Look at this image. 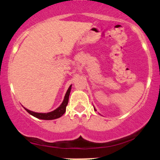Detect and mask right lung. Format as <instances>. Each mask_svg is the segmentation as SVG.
<instances>
[{"instance_id": "add662e5", "label": "right lung", "mask_w": 160, "mask_h": 160, "mask_svg": "<svg viewBox=\"0 0 160 160\" xmlns=\"http://www.w3.org/2000/svg\"><path fill=\"white\" fill-rule=\"evenodd\" d=\"M71 86H70V87L68 89L67 92H66L65 98H64L63 102H62L61 105L59 106L57 109L55 110L52 112H49V113H35V112H33L29 111V110L26 109V111L28 113H29L30 114H32L34 117H37V118L40 119V120H55V119L59 118L60 117H62L64 113H65L66 111V106L68 105V99H69V95L70 92H71Z\"/></svg>"}]
</instances>
